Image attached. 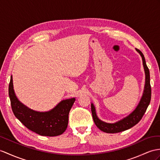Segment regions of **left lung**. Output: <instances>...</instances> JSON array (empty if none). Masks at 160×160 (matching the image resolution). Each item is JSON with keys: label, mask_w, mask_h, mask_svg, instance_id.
Wrapping results in <instances>:
<instances>
[{"label": "left lung", "mask_w": 160, "mask_h": 160, "mask_svg": "<svg viewBox=\"0 0 160 160\" xmlns=\"http://www.w3.org/2000/svg\"><path fill=\"white\" fill-rule=\"evenodd\" d=\"M136 50L142 58L144 71H145V87H144L142 96L135 109L126 118L115 123H110L104 122L98 118L94 105L93 103L91 104V109L93 122H94L96 126L100 130L107 132V133H118V132H123L134 126L136 124H137L141 121L150 103L151 98V88L150 85L149 70L146 64L145 57H144L142 53L139 49H136Z\"/></svg>", "instance_id": "obj_1"}]
</instances>
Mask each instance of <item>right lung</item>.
<instances>
[{
    "label": "right lung",
    "instance_id": "right-lung-1",
    "mask_svg": "<svg viewBox=\"0 0 160 160\" xmlns=\"http://www.w3.org/2000/svg\"><path fill=\"white\" fill-rule=\"evenodd\" d=\"M9 96L13 114L30 130L41 136H56L63 134L67 130L68 114L75 98L62 100L48 111H34L17 98L13 89L12 76L9 85Z\"/></svg>",
    "mask_w": 160,
    "mask_h": 160
}]
</instances>
